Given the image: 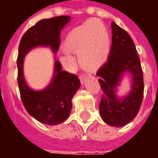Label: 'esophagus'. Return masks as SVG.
<instances>
[{
	"label": "esophagus",
	"mask_w": 158,
	"mask_h": 158,
	"mask_svg": "<svg viewBox=\"0 0 158 158\" xmlns=\"http://www.w3.org/2000/svg\"><path fill=\"white\" fill-rule=\"evenodd\" d=\"M86 79V74H79V79L81 80V82H84V80Z\"/></svg>",
	"instance_id": "obj_1"
}]
</instances>
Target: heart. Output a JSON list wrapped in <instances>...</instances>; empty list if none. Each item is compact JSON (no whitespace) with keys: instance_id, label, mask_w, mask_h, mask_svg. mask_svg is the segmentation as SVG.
Segmentation results:
<instances>
[{"instance_id":"obj_1","label":"heart","mask_w":158,"mask_h":158,"mask_svg":"<svg viewBox=\"0 0 158 158\" xmlns=\"http://www.w3.org/2000/svg\"><path fill=\"white\" fill-rule=\"evenodd\" d=\"M110 36L106 26L98 19H89L76 27L66 37V52H78L79 63L88 69L105 62L110 52Z\"/></svg>"}]
</instances>
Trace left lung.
I'll return each mask as SVG.
<instances>
[{
    "label": "left lung",
    "mask_w": 158,
    "mask_h": 158,
    "mask_svg": "<svg viewBox=\"0 0 158 158\" xmlns=\"http://www.w3.org/2000/svg\"><path fill=\"white\" fill-rule=\"evenodd\" d=\"M112 46L107 62L97 71L102 96L100 114L103 121L114 127H122L135 118L143 100V72L135 45L128 33L112 23ZM124 73L131 75L132 85L129 95L119 98L116 86Z\"/></svg>",
    "instance_id": "obj_1"
}]
</instances>
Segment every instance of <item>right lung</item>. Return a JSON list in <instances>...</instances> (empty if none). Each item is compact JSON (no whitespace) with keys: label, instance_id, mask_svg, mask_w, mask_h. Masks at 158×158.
I'll list each match as a JSON object with an SVG mask.
<instances>
[{"label":"right lung","instance_id":"add662e5","mask_svg":"<svg viewBox=\"0 0 158 158\" xmlns=\"http://www.w3.org/2000/svg\"><path fill=\"white\" fill-rule=\"evenodd\" d=\"M69 16L42 19L29 28L20 40L18 55V84L23 104L36 120L48 125H56L68 118L72 109V98L80 86L75 74L62 70L59 61L54 62L52 82L41 90L31 89L23 75V58L36 46H50L56 52L60 45V34L69 22Z\"/></svg>","mask_w":158,"mask_h":158}]
</instances>
